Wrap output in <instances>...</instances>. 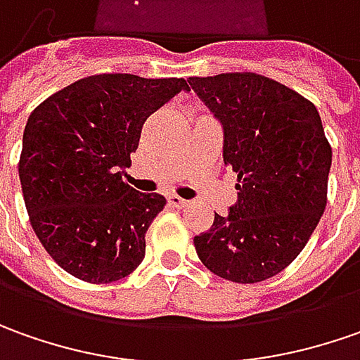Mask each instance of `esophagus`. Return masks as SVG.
Segmentation results:
<instances>
[{
    "label": "esophagus",
    "mask_w": 360,
    "mask_h": 360,
    "mask_svg": "<svg viewBox=\"0 0 360 360\" xmlns=\"http://www.w3.org/2000/svg\"><path fill=\"white\" fill-rule=\"evenodd\" d=\"M169 203L173 205V207H177V209H183V207H187L189 201L187 199H183L179 195H169Z\"/></svg>",
    "instance_id": "34e87169"
}]
</instances>
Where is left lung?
Listing matches in <instances>:
<instances>
[{"mask_svg": "<svg viewBox=\"0 0 360 360\" xmlns=\"http://www.w3.org/2000/svg\"><path fill=\"white\" fill-rule=\"evenodd\" d=\"M189 85L223 125V159L239 195L193 239L197 255L221 279H271L303 251L327 207L333 149L321 115L295 89L251 71Z\"/></svg>", "mask_w": 360, "mask_h": 360, "instance_id": "left-lung-1", "label": "left lung"}]
</instances>
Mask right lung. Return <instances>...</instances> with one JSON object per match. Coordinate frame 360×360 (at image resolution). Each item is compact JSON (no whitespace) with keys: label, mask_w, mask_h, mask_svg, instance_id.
Here are the masks:
<instances>
[{"label":"right lung","mask_w":360,"mask_h":360,"mask_svg":"<svg viewBox=\"0 0 360 360\" xmlns=\"http://www.w3.org/2000/svg\"><path fill=\"white\" fill-rule=\"evenodd\" d=\"M179 77L99 73L35 107L23 131L19 181L33 231L57 265L101 285L131 275L145 257V233L165 197L123 181L143 123L173 95Z\"/></svg>","instance_id":"add662e5"}]
</instances>
